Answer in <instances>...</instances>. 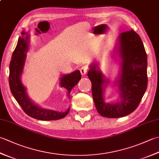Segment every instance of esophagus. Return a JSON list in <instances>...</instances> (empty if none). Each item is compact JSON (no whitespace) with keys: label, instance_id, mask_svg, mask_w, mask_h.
Returning <instances> with one entry per match:
<instances>
[{"label":"esophagus","instance_id":"1","mask_svg":"<svg viewBox=\"0 0 159 159\" xmlns=\"http://www.w3.org/2000/svg\"><path fill=\"white\" fill-rule=\"evenodd\" d=\"M80 72H81L83 75H84V74H85L87 72V71H88V66H83L81 67H80Z\"/></svg>","mask_w":159,"mask_h":159}]
</instances>
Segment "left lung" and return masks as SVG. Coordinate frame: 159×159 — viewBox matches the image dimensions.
<instances>
[{
	"label": "left lung",
	"mask_w": 159,
	"mask_h": 159,
	"mask_svg": "<svg viewBox=\"0 0 159 159\" xmlns=\"http://www.w3.org/2000/svg\"><path fill=\"white\" fill-rule=\"evenodd\" d=\"M120 54L122 59L119 89L121 101L106 104L103 100L105 80L96 64L92 65L87 76L92 82V92L98 112L103 117H121L135 110L148 86L147 55L139 35L133 31L121 33L119 37Z\"/></svg>",
	"instance_id": "1"
}]
</instances>
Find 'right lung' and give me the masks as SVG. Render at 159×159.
<instances>
[{"label":"right lung","instance_id":"obj_1","mask_svg":"<svg viewBox=\"0 0 159 159\" xmlns=\"http://www.w3.org/2000/svg\"><path fill=\"white\" fill-rule=\"evenodd\" d=\"M25 33L22 32V35ZM28 36L26 39L19 38L18 43L12 54L11 60L9 64V83L11 92L22 110L29 116L39 120H56L66 116L70 109L66 112L47 110L38 107L29 99L26 93V89L20 80V75L22 72L24 63L26 57L25 52L28 50ZM81 79V74L79 70L63 76L61 79V86L67 90L68 95L73 87L75 86ZM70 97V96H69Z\"/></svg>","mask_w":159,"mask_h":159}]
</instances>
